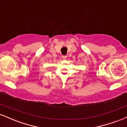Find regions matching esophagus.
Instances as JSON below:
<instances>
[{"label": "esophagus", "instance_id": "34e87169", "mask_svg": "<svg viewBox=\"0 0 127 127\" xmlns=\"http://www.w3.org/2000/svg\"><path fill=\"white\" fill-rule=\"evenodd\" d=\"M62 58H63L64 59H66L67 58V56H66V55L62 56Z\"/></svg>", "mask_w": 127, "mask_h": 127}]
</instances>
